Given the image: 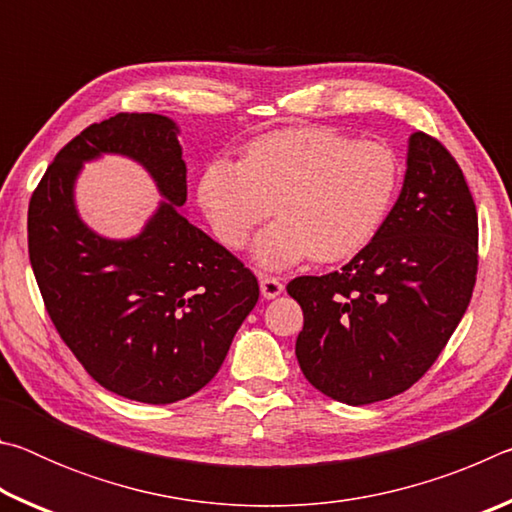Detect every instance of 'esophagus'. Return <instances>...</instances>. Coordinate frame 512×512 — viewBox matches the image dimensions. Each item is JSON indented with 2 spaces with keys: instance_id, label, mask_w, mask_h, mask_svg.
Segmentation results:
<instances>
[{
  "instance_id": "esophagus-1",
  "label": "esophagus",
  "mask_w": 512,
  "mask_h": 512,
  "mask_svg": "<svg viewBox=\"0 0 512 512\" xmlns=\"http://www.w3.org/2000/svg\"><path fill=\"white\" fill-rule=\"evenodd\" d=\"M259 291H262V296L266 300H273V298H277L284 291V284L277 280V277H266L264 275L262 280H259Z\"/></svg>"
}]
</instances>
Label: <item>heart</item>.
I'll return each mask as SVG.
<instances>
[{"mask_svg":"<svg viewBox=\"0 0 512 512\" xmlns=\"http://www.w3.org/2000/svg\"><path fill=\"white\" fill-rule=\"evenodd\" d=\"M397 185L400 164L388 146L329 128H287L250 142L241 164H207L198 203L228 248L244 246L275 210L253 257L280 271L307 257L332 264L361 253L391 212Z\"/></svg>","mask_w":512,"mask_h":512,"instance_id":"1","label":"heart"}]
</instances>
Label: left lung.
<instances>
[{
	"label": "left lung",
	"instance_id": "1",
	"mask_svg": "<svg viewBox=\"0 0 512 512\" xmlns=\"http://www.w3.org/2000/svg\"><path fill=\"white\" fill-rule=\"evenodd\" d=\"M476 241L461 167L438 140L413 133L402 192L375 239L341 271L289 282L305 314L296 357L309 384L350 406L411 388L470 305Z\"/></svg>",
	"mask_w": 512,
	"mask_h": 512
}]
</instances>
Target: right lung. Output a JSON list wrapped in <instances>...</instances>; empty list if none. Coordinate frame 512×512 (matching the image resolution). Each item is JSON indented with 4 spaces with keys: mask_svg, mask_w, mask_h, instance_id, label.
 Returning <instances> with one entry per match:
<instances>
[{
    "mask_svg": "<svg viewBox=\"0 0 512 512\" xmlns=\"http://www.w3.org/2000/svg\"><path fill=\"white\" fill-rule=\"evenodd\" d=\"M173 119L119 112L60 149L29 203V259L60 339L110 393L171 404L219 372L259 298L257 277L187 221V164ZM124 154L165 198L131 240L85 224L73 189L85 161Z\"/></svg>",
    "mask_w": 512,
    "mask_h": 512,
    "instance_id": "1",
    "label": "right lung"
}]
</instances>
